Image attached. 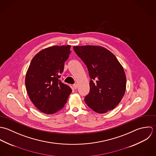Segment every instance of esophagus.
Here are the masks:
<instances>
[{
	"label": "esophagus",
	"mask_w": 156,
	"mask_h": 156,
	"mask_svg": "<svg viewBox=\"0 0 156 156\" xmlns=\"http://www.w3.org/2000/svg\"><path fill=\"white\" fill-rule=\"evenodd\" d=\"M77 87H78V86H77L76 84H75L73 85V88L74 89H76Z\"/></svg>",
	"instance_id": "esophagus-1"
}]
</instances>
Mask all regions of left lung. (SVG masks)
Segmentation results:
<instances>
[{
    "label": "left lung",
    "instance_id": "obj_1",
    "mask_svg": "<svg viewBox=\"0 0 156 156\" xmlns=\"http://www.w3.org/2000/svg\"><path fill=\"white\" fill-rule=\"evenodd\" d=\"M76 54L86 65L90 78V91L84 98L94 112L104 113L121 102L126 89L124 70L113 54L96 46H73Z\"/></svg>",
    "mask_w": 156,
    "mask_h": 156
}]
</instances>
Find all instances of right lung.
<instances>
[{"mask_svg": "<svg viewBox=\"0 0 156 156\" xmlns=\"http://www.w3.org/2000/svg\"><path fill=\"white\" fill-rule=\"evenodd\" d=\"M70 49V45L46 48L30 63L25 78L27 91L34 105L44 113L60 110L72 92L71 88L60 80Z\"/></svg>", "mask_w": 156, "mask_h": 156, "instance_id": "obj_1", "label": "right lung"}]
</instances>
